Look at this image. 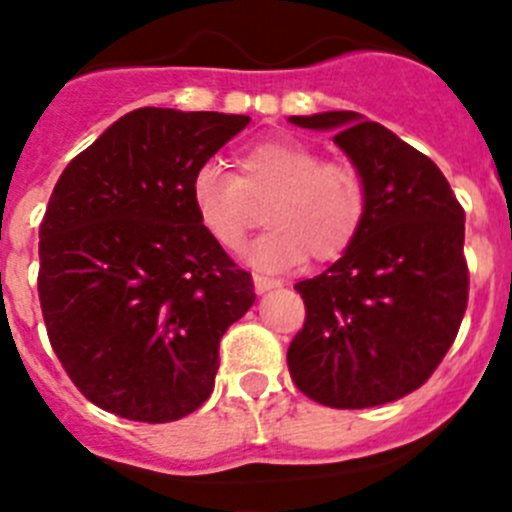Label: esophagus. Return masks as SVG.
<instances>
[{
	"mask_svg": "<svg viewBox=\"0 0 512 512\" xmlns=\"http://www.w3.org/2000/svg\"><path fill=\"white\" fill-rule=\"evenodd\" d=\"M276 287H281V281L269 279V276L253 274V289H256V294H266V292H271V289H276Z\"/></svg>",
	"mask_w": 512,
	"mask_h": 512,
	"instance_id": "esophagus-1",
	"label": "esophagus"
}]
</instances>
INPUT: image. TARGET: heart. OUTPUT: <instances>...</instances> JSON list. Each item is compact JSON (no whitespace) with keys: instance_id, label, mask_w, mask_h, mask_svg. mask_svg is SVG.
I'll return each instance as SVG.
<instances>
[{"instance_id":"heart-1","label":"heart","mask_w":512,"mask_h":512,"mask_svg":"<svg viewBox=\"0 0 512 512\" xmlns=\"http://www.w3.org/2000/svg\"><path fill=\"white\" fill-rule=\"evenodd\" d=\"M238 175L208 162L190 180V200L215 243L236 251L261 223L271 231L248 248V261L284 271L335 261L353 246L368 213V187L353 164L325 162L317 149L292 139H269L236 157Z\"/></svg>"}]
</instances>
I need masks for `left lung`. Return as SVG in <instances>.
I'll return each instance as SVG.
<instances>
[{"mask_svg": "<svg viewBox=\"0 0 512 512\" xmlns=\"http://www.w3.org/2000/svg\"><path fill=\"white\" fill-rule=\"evenodd\" d=\"M289 121L335 131L368 187L353 246L294 287L307 320L289 345V373L304 396L332 409L391 403L424 386L462 325L464 210L437 164L386 126L355 111Z\"/></svg>", "mask_w": 512, "mask_h": 512, "instance_id": "left-lung-1", "label": "left lung"}]
</instances>
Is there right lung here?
<instances>
[{"label": "right lung", "mask_w": 512, "mask_h": 512, "mask_svg": "<svg viewBox=\"0 0 512 512\" xmlns=\"http://www.w3.org/2000/svg\"><path fill=\"white\" fill-rule=\"evenodd\" d=\"M248 121L147 106L60 175L37 292L55 355L103 411L164 424L213 393L220 337L256 294L198 220L190 180Z\"/></svg>", "instance_id": "1"}]
</instances>
